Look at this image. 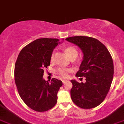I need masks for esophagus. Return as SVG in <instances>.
I'll return each instance as SVG.
<instances>
[{
    "label": "esophagus",
    "instance_id": "34e87169",
    "mask_svg": "<svg viewBox=\"0 0 124 124\" xmlns=\"http://www.w3.org/2000/svg\"><path fill=\"white\" fill-rule=\"evenodd\" d=\"M67 81H68V80H66V79H63V80H62V83H63V84H64V83H66V82H67Z\"/></svg>",
    "mask_w": 124,
    "mask_h": 124
}]
</instances>
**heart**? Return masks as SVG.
<instances>
[{
  "instance_id": "obj_1",
  "label": "heart",
  "mask_w": 124,
  "mask_h": 124,
  "mask_svg": "<svg viewBox=\"0 0 124 124\" xmlns=\"http://www.w3.org/2000/svg\"><path fill=\"white\" fill-rule=\"evenodd\" d=\"M65 54H67V56H68L70 59L71 58H76L77 56H78V52L77 50V49L74 46H67V47L65 48ZM50 62L52 63L54 62V54H52V55L50 57ZM71 71V69L69 68H60L58 70L59 73L60 74L61 76H62L63 77H67L69 75V73Z\"/></svg>"
}]
</instances>
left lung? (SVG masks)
Returning <instances> with one entry per match:
<instances>
[{
  "mask_svg": "<svg viewBox=\"0 0 124 124\" xmlns=\"http://www.w3.org/2000/svg\"><path fill=\"white\" fill-rule=\"evenodd\" d=\"M65 40L81 48L83 60L76 77H85L86 83L71 80V99L77 106L93 108L103 101L109 91L113 77L112 56L99 40L88 36L69 37Z\"/></svg>",
  "mask_w": 124,
  "mask_h": 124,
  "instance_id": "1",
  "label": "left lung"
}]
</instances>
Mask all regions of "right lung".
Returning <instances> with one entry per match:
<instances>
[{
  "mask_svg": "<svg viewBox=\"0 0 124 124\" xmlns=\"http://www.w3.org/2000/svg\"><path fill=\"white\" fill-rule=\"evenodd\" d=\"M60 43L57 38L36 39L21 50L16 62L14 79L19 94L25 104L36 112L47 111L57 102L62 82L53 78L49 83L43 76L50 64L53 50Z\"/></svg>",
  "mask_w": 124,
  "mask_h": 124,
  "instance_id": "1",
  "label": "right lung"
}]
</instances>
